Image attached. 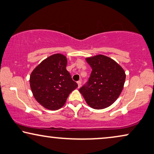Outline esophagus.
<instances>
[{
	"label": "esophagus",
	"instance_id": "1",
	"mask_svg": "<svg viewBox=\"0 0 154 154\" xmlns=\"http://www.w3.org/2000/svg\"><path fill=\"white\" fill-rule=\"evenodd\" d=\"M77 83H78V85H79V88H80V87H81V81H79L77 82Z\"/></svg>",
	"mask_w": 154,
	"mask_h": 154
}]
</instances>
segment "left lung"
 Returning a JSON list of instances; mask_svg holds the SVG:
<instances>
[{"label":"left lung","mask_w":154,"mask_h":154,"mask_svg":"<svg viewBox=\"0 0 154 154\" xmlns=\"http://www.w3.org/2000/svg\"><path fill=\"white\" fill-rule=\"evenodd\" d=\"M86 61L92 71L79 92L91 108L97 110L108 108L123 90L125 72L115 60L103 55L88 57Z\"/></svg>","instance_id":"8db88e82"}]
</instances>
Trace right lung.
Wrapping results in <instances>:
<instances>
[{
  "instance_id": "add662e5",
  "label": "right lung",
  "mask_w": 154,
  "mask_h": 154,
  "mask_svg": "<svg viewBox=\"0 0 154 154\" xmlns=\"http://www.w3.org/2000/svg\"><path fill=\"white\" fill-rule=\"evenodd\" d=\"M66 57L57 53L42 61L31 73L30 85L33 96L48 110L61 108L69 94L78 88L66 69Z\"/></svg>"
}]
</instances>
